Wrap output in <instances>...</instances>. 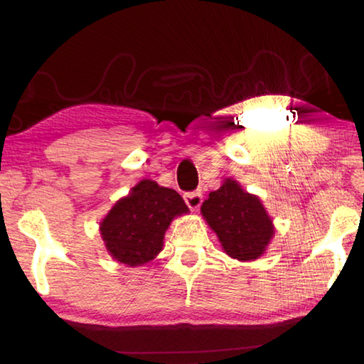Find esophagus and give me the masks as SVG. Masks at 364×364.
Here are the masks:
<instances>
[{"mask_svg":"<svg viewBox=\"0 0 364 364\" xmlns=\"http://www.w3.org/2000/svg\"><path fill=\"white\" fill-rule=\"evenodd\" d=\"M183 197H184V202H186L191 210H197V208H199L202 204V194L199 193V191H194V193H186Z\"/></svg>","mask_w":364,"mask_h":364,"instance_id":"obj_1","label":"esophagus"}]
</instances>
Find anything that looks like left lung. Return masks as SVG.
<instances>
[{
  "label": "left lung",
  "instance_id": "1",
  "mask_svg": "<svg viewBox=\"0 0 364 364\" xmlns=\"http://www.w3.org/2000/svg\"><path fill=\"white\" fill-rule=\"evenodd\" d=\"M202 217L217 232L228 255L249 262L262 257L274 236V225L257 196L226 178L200 207Z\"/></svg>",
  "mask_w": 364,
  "mask_h": 364
}]
</instances>
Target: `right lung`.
Returning <instances> with one entry per match:
<instances>
[{
	"mask_svg": "<svg viewBox=\"0 0 364 364\" xmlns=\"http://www.w3.org/2000/svg\"><path fill=\"white\" fill-rule=\"evenodd\" d=\"M189 208L175 189L143 180L117 200L101 221V236L114 260L141 267L159 255L171 220Z\"/></svg>",
	"mask_w": 364,
	"mask_h": 364,
	"instance_id": "add662e5",
	"label": "right lung"
}]
</instances>
